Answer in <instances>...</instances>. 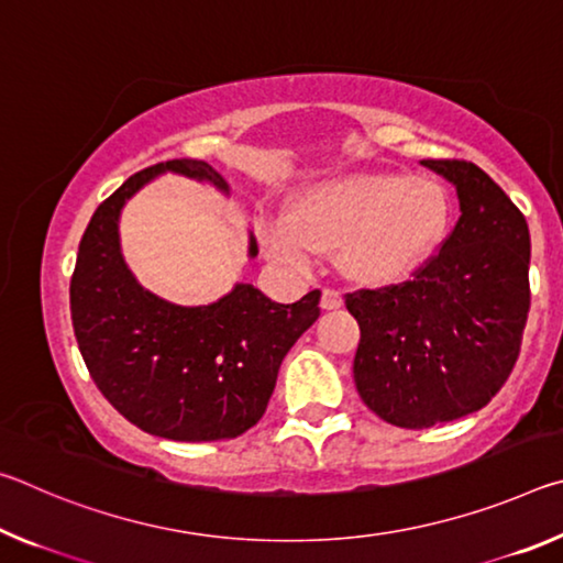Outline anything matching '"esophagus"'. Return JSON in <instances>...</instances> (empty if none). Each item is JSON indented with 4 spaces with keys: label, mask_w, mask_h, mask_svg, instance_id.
I'll use <instances>...</instances> for the list:
<instances>
[{
    "label": "esophagus",
    "mask_w": 563,
    "mask_h": 563,
    "mask_svg": "<svg viewBox=\"0 0 563 563\" xmlns=\"http://www.w3.org/2000/svg\"><path fill=\"white\" fill-rule=\"evenodd\" d=\"M342 305V292L335 288H325L320 295V308L322 310H338Z\"/></svg>",
    "instance_id": "obj_1"
}]
</instances>
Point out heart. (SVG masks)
I'll return each instance as SVG.
<instances>
[{
    "mask_svg": "<svg viewBox=\"0 0 563 563\" xmlns=\"http://www.w3.org/2000/svg\"><path fill=\"white\" fill-rule=\"evenodd\" d=\"M444 190L405 174H355L318 184L295 198L290 223L263 225V245L278 261L308 268L318 251H340V268L365 285L412 275L446 231Z\"/></svg>",
    "mask_w": 563,
    "mask_h": 563,
    "instance_id": "obj_1",
    "label": "heart"
}]
</instances>
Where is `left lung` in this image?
I'll use <instances>...</instances> for the list:
<instances>
[{
  "label": "left lung",
  "instance_id": "1",
  "mask_svg": "<svg viewBox=\"0 0 563 563\" xmlns=\"http://www.w3.org/2000/svg\"><path fill=\"white\" fill-rule=\"evenodd\" d=\"M422 164L456 186L460 221L409 280L345 295L360 322L357 393L405 430L489 405L517 365L531 308L523 213L472 161Z\"/></svg>",
  "mask_w": 563,
  "mask_h": 563
}]
</instances>
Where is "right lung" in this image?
Wrapping results in <instances>:
<instances>
[{"instance_id": "obj_1", "label": "right lung", "mask_w": 563, "mask_h": 563, "mask_svg": "<svg viewBox=\"0 0 563 563\" xmlns=\"http://www.w3.org/2000/svg\"><path fill=\"white\" fill-rule=\"evenodd\" d=\"M164 170L228 190L196 158L148 166L113 190L79 243L74 335L93 385L139 430L176 442L233 440L265 415L283 357L320 316V290L280 305L241 283L213 305L180 308L141 288L119 253L117 221L126 198Z\"/></svg>"}]
</instances>
